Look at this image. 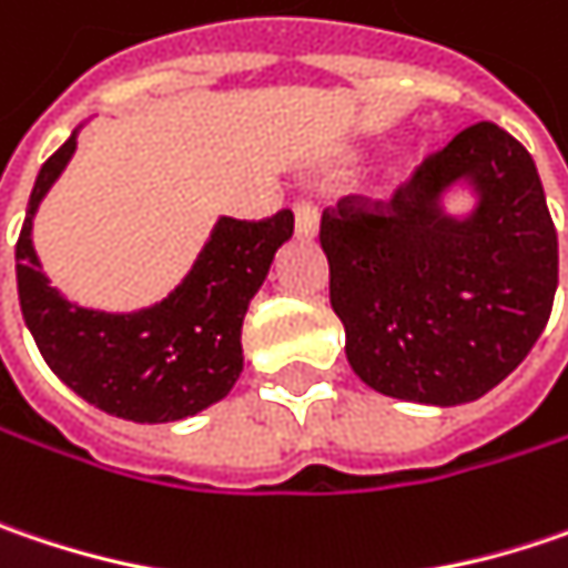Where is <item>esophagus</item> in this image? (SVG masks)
Listing matches in <instances>:
<instances>
[{"mask_svg": "<svg viewBox=\"0 0 568 568\" xmlns=\"http://www.w3.org/2000/svg\"><path fill=\"white\" fill-rule=\"evenodd\" d=\"M294 229L301 239H316L320 235V213L310 203H297L294 206Z\"/></svg>", "mask_w": 568, "mask_h": 568, "instance_id": "34e87169", "label": "esophagus"}]
</instances>
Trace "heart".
<instances>
[{"instance_id":"obj_1","label":"heart","mask_w":568,"mask_h":568,"mask_svg":"<svg viewBox=\"0 0 568 568\" xmlns=\"http://www.w3.org/2000/svg\"><path fill=\"white\" fill-rule=\"evenodd\" d=\"M352 161H355L352 154H343V158H339V164H343V168H348ZM397 181H400V171H397V168H387L385 178H382V190H394V186H397Z\"/></svg>"}]
</instances>
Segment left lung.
<instances>
[{"instance_id": "8db88e82", "label": "left lung", "mask_w": 568, "mask_h": 568, "mask_svg": "<svg viewBox=\"0 0 568 568\" xmlns=\"http://www.w3.org/2000/svg\"><path fill=\"white\" fill-rule=\"evenodd\" d=\"M466 192L469 206L448 200ZM345 358L378 394L478 400L547 329L559 245L530 151L491 122L459 132L387 213L343 200L323 216Z\"/></svg>"}]
</instances>
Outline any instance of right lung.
I'll use <instances>...</instances> for the list:
<instances>
[{"mask_svg": "<svg viewBox=\"0 0 568 568\" xmlns=\"http://www.w3.org/2000/svg\"><path fill=\"white\" fill-rule=\"evenodd\" d=\"M80 129L41 164L28 196L16 245L24 326L51 372L87 404L135 424L186 420L239 382L242 320L274 252L294 235V213L281 210L264 223L220 216L181 284L158 304L122 313L77 304L44 274L31 229L77 151Z\"/></svg>", "mask_w": 568, "mask_h": 568, "instance_id": "obj_1", "label": "right lung"}]
</instances>
